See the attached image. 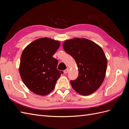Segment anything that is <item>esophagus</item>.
<instances>
[{
  "label": "esophagus",
  "instance_id": "esophagus-1",
  "mask_svg": "<svg viewBox=\"0 0 129 129\" xmlns=\"http://www.w3.org/2000/svg\"><path fill=\"white\" fill-rule=\"evenodd\" d=\"M69 68L66 69V70H64V74H67V73L69 72Z\"/></svg>",
  "mask_w": 129,
  "mask_h": 129
}]
</instances>
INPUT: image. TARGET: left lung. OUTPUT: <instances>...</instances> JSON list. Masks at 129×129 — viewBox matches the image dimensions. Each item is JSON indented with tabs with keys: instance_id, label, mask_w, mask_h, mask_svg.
Here are the masks:
<instances>
[{
	"instance_id": "1",
	"label": "left lung",
	"mask_w": 129,
	"mask_h": 129,
	"mask_svg": "<svg viewBox=\"0 0 129 129\" xmlns=\"http://www.w3.org/2000/svg\"><path fill=\"white\" fill-rule=\"evenodd\" d=\"M63 48L74 58L79 69L77 79L71 81L74 90L83 96L95 92L107 71V59L102 48L87 39L77 38L64 41Z\"/></svg>"
}]
</instances>
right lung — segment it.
Returning <instances> with one entry per match:
<instances>
[{
	"label": "right lung",
	"mask_w": 129,
	"mask_h": 129,
	"mask_svg": "<svg viewBox=\"0 0 129 129\" xmlns=\"http://www.w3.org/2000/svg\"><path fill=\"white\" fill-rule=\"evenodd\" d=\"M60 42L48 38L32 42L23 50L19 73L31 91L45 96L52 92L62 71L57 69L58 61L53 57Z\"/></svg>",
	"instance_id": "1"
}]
</instances>
